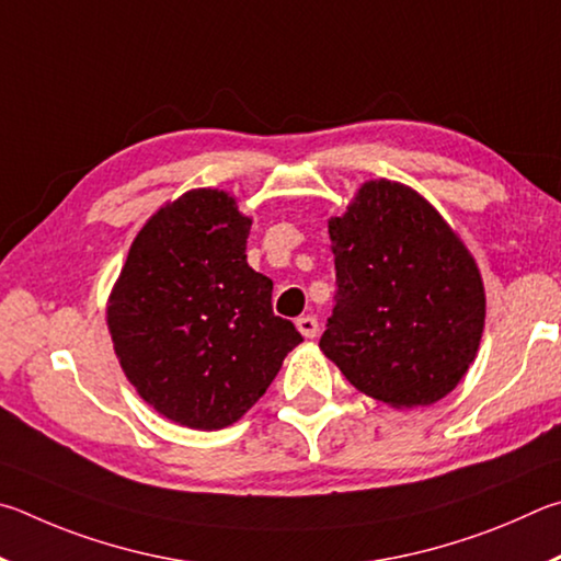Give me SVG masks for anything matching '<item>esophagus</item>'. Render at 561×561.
<instances>
[{
    "label": "esophagus",
    "instance_id": "34e87169",
    "mask_svg": "<svg viewBox=\"0 0 561 561\" xmlns=\"http://www.w3.org/2000/svg\"><path fill=\"white\" fill-rule=\"evenodd\" d=\"M296 325H298V332H300V335H302V337H308V340H312V337H316V335H318V320H316V318H312V316H306V318H298V322H296Z\"/></svg>",
    "mask_w": 561,
    "mask_h": 561
}]
</instances>
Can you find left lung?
Returning a JSON list of instances; mask_svg holds the SVG:
<instances>
[{
  "instance_id": "8db88e82",
  "label": "left lung",
  "mask_w": 561,
  "mask_h": 561,
  "mask_svg": "<svg viewBox=\"0 0 561 561\" xmlns=\"http://www.w3.org/2000/svg\"><path fill=\"white\" fill-rule=\"evenodd\" d=\"M328 231L337 306L320 350L362 394L431 407L458 387L485 328V286L463 239L416 190L367 180Z\"/></svg>"
}]
</instances>
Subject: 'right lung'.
I'll list each match as a JSON object with an SVG mask.
<instances>
[{"instance_id":"right-lung-1","label":"right lung","mask_w":561,"mask_h":561,"mask_svg":"<svg viewBox=\"0 0 561 561\" xmlns=\"http://www.w3.org/2000/svg\"><path fill=\"white\" fill-rule=\"evenodd\" d=\"M251 216L190 190L137 231L105 308L125 377L157 414L219 431L259 401L302 337L275 318L273 283L245 263Z\"/></svg>"}]
</instances>
